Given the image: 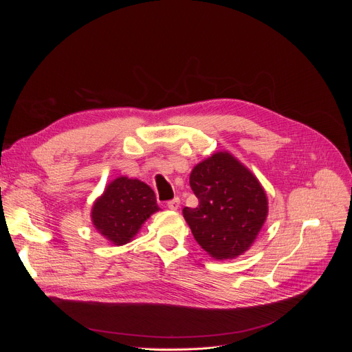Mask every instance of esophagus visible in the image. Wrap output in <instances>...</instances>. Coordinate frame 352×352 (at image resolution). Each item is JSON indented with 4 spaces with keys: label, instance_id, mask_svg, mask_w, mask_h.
Returning a JSON list of instances; mask_svg holds the SVG:
<instances>
[{
    "label": "esophagus",
    "instance_id": "34e87169",
    "mask_svg": "<svg viewBox=\"0 0 352 352\" xmlns=\"http://www.w3.org/2000/svg\"><path fill=\"white\" fill-rule=\"evenodd\" d=\"M179 206H180V199L176 197V198H173V199H170V201H167V207L170 208V210H177L179 208Z\"/></svg>",
    "mask_w": 352,
    "mask_h": 352
}]
</instances>
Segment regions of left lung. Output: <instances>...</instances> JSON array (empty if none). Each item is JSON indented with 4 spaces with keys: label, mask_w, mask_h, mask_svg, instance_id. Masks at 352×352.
I'll return each mask as SVG.
<instances>
[{
    "label": "left lung",
    "mask_w": 352,
    "mask_h": 352,
    "mask_svg": "<svg viewBox=\"0 0 352 352\" xmlns=\"http://www.w3.org/2000/svg\"><path fill=\"white\" fill-rule=\"evenodd\" d=\"M189 185L198 207H185L184 217L201 248L216 260L247 251L267 217L257 177L229 153H216L194 167Z\"/></svg>",
    "instance_id": "obj_1"
}]
</instances>
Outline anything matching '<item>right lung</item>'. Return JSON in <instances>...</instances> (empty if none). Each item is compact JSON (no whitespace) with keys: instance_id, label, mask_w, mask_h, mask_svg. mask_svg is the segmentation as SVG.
<instances>
[{"instance_id":"add662e5","label":"right lung","mask_w":352,"mask_h":352,"mask_svg":"<svg viewBox=\"0 0 352 352\" xmlns=\"http://www.w3.org/2000/svg\"><path fill=\"white\" fill-rule=\"evenodd\" d=\"M158 211L154 190L138 179L117 177L92 207V223L114 245L129 242Z\"/></svg>"}]
</instances>
